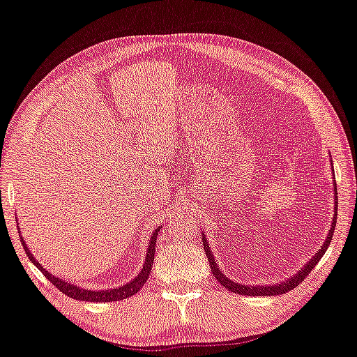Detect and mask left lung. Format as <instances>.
<instances>
[{
  "instance_id": "8db88e82",
  "label": "left lung",
  "mask_w": 357,
  "mask_h": 357,
  "mask_svg": "<svg viewBox=\"0 0 357 357\" xmlns=\"http://www.w3.org/2000/svg\"><path fill=\"white\" fill-rule=\"evenodd\" d=\"M335 195H333V202H335V206H333V220H332V226H331V231H328L326 241H324L322 247L317 250V253L312 257L310 261H307L303 268L295 273L294 275H290L289 279L278 282V284H273V285H245V284H237V282H234L232 279L227 278L226 274H222V271L220 269V266H218V261H215V255L211 252V247L208 241H206V236L204 232H202V242H204V250L206 253V258H208V263H210V269H211V274L213 278H215L220 284L225 287L226 290L234 291V294L237 295H243V296H274V295H282V294H287V291L294 290L295 287L303 282V279L306 278L307 274L311 273L312 269H314V266L319 263V259L324 257V253L327 252L328 245H331L332 242V237H333V231H335V225H337V210H338V195H337V185H335Z\"/></svg>"
}]
</instances>
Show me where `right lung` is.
<instances>
[{
  "mask_svg": "<svg viewBox=\"0 0 357 357\" xmlns=\"http://www.w3.org/2000/svg\"><path fill=\"white\" fill-rule=\"evenodd\" d=\"M17 229H19V236H20L19 226H17ZM160 229H162V226H157L155 231H153V234L151 236V241H149V247H147V253H146V261H144V264H142L139 274H137L136 278H132L130 282H126V284H123V285L114 287V289H105V290H88V289H84V287L75 285L73 282L63 280L61 278H57V275L51 274L50 271H46L45 268H43L38 259H35V257L31 255L29 247H26V243L22 238V236H20V242H22L25 253H26V257H29L30 261L33 263L36 268H38L41 273L45 274V278H47V280H50L54 287H57L62 294H66L67 296L73 298V300H79V301L105 303V301L126 300V298L136 295L137 291L142 289V285L146 284L149 279V274H151V271H152L153 255H155V242H157L158 234H160Z\"/></svg>",
  "mask_w": 357,
  "mask_h": 357,
  "instance_id": "obj_1",
  "label": "right lung"
}]
</instances>
